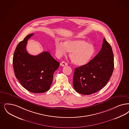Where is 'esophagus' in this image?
Segmentation results:
<instances>
[{
  "instance_id": "obj_1",
  "label": "esophagus",
  "mask_w": 129,
  "mask_h": 129,
  "mask_svg": "<svg viewBox=\"0 0 129 129\" xmlns=\"http://www.w3.org/2000/svg\"><path fill=\"white\" fill-rule=\"evenodd\" d=\"M60 65L63 67V66H66V65H67V63L66 62L63 61L60 63Z\"/></svg>"
}]
</instances>
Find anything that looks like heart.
<instances>
[{"mask_svg": "<svg viewBox=\"0 0 129 129\" xmlns=\"http://www.w3.org/2000/svg\"><path fill=\"white\" fill-rule=\"evenodd\" d=\"M56 51L59 57L70 52V57L72 62L79 66L87 64L92 58L95 49L91 44L83 39H69L63 43L56 42Z\"/></svg>", "mask_w": 129, "mask_h": 129, "instance_id": "b5f03b06", "label": "heart"}]
</instances>
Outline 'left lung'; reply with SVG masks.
Returning <instances> with one entry per match:
<instances>
[{
    "instance_id": "1",
    "label": "left lung",
    "mask_w": 129,
    "mask_h": 129,
    "mask_svg": "<svg viewBox=\"0 0 129 129\" xmlns=\"http://www.w3.org/2000/svg\"><path fill=\"white\" fill-rule=\"evenodd\" d=\"M113 53L111 46L104 38L102 48L86 65L75 69L73 85L78 93L88 95L104 87L114 70Z\"/></svg>"
}]
</instances>
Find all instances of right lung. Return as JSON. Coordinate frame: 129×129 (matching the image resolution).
<instances>
[{
	"label": "right lung",
	"instance_id": "add662e5",
	"mask_svg": "<svg viewBox=\"0 0 129 129\" xmlns=\"http://www.w3.org/2000/svg\"><path fill=\"white\" fill-rule=\"evenodd\" d=\"M30 34L20 42L16 48L13 57V66L16 77L21 85L34 93H45L51 85L53 74L59 66L48 52H43L36 56L26 50Z\"/></svg>",
	"mask_w": 129,
	"mask_h": 129
}]
</instances>
